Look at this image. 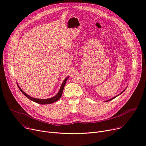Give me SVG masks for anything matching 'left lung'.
<instances>
[{
    "mask_svg": "<svg viewBox=\"0 0 146 146\" xmlns=\"http://www.w3.org/2000/svg\"><path fill=\"white\" fill-rule=\"evenodd\" d=\"M124 91H125V90H123V91H122V92H121V94H122V92H124ZM119 96V95H117V96H115V97H113V98H111V99H110V100H108V101H105V102H107V101H111V100H113V99H114V98H116V97H117V96Z\"/></svg>",
    "mask_w": 146,
    "mask_h": 146,
    "instance_id": "obj_1",
    "label": "left lung"
}]
</instances>
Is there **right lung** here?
I'll return each instance as SVG.
<instances>
[{"instance_id": "1", "label": "right lung", "mask_w": 146, "mask_h": 146, "mask_svg": "<svg viewBox=\"0 0 146 146\" xmlns=\"http://www.w3.org/2000/svg\"><path fill=\"white\" fill-rule=\"evenodd\" d=\"M68 78H69V77H66V78L64 79V80L63 81V83H62V85H61L60 88V90H59V92H58V93L55 97H53L50 98H48V99H38V98H35L31 97H30V96H29V95H27V94H26L25 92H24L21 89V88L19 87V86L18 85V84H17V86H18L20 90L21 91L22 93H23L25 97H27L29 99H30V100H31V101H34V102H36V103H38V104H44H44H49L54 103V102H55L58 101V100L60 98V97H61V96H62V92H63V88H64V85H65L66 82V81H67Z\"/></svg>"}]
</instances>
